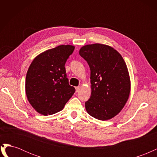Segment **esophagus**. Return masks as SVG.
Masks as SVG:
<instances>
[{
  "mask_svg": "<svg viewBox=\"0 0 157 157\" xmlns=\"http://www.w3.org/2000/svg\"><path fill=\"white\" fill-rule=\"evenodd\" d=\"M75 89H76V92H79V91H80V86H77V87H76V88H75Z\"/></svg>",
  "mask_w": 157,
  "mask_h": 157,
  "instance_id": "esophagus-1",
  "label": "esophagus"
}]
</instances>
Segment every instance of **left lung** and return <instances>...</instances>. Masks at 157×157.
I'll return each mask as SVG.
<instances>
[{"label": "left lung", "mask_w": 157, "mask_h": 157, "mask_svg": "<svg viewBox=\"0 0 157 157\" xmlns=\"http://www.w3.org/2000/svg\"><path fill=\"white\" fill-rule=\"evenodd\" d=\"M80 56L87 61L90 69L92 93L85 102L90 115L106 121L121 112L130 93V79L122 56L105 44L82 46Z\"/></svg>", "instance_id": "8db88e82"}]
</instances>
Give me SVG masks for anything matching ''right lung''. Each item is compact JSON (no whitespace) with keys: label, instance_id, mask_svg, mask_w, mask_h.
<instances>
[{"label":"right lung","instance_id":"right-lung-1","mask_svg":"<svg viewBox=\"0 0 157 157\" xmlns=\"http://www.w3.org/2000/svg\"><path fill=\"white\" fill-rule=\"evenodd\" d=\"M75 46L60 45L38 55L31 63L25 79V92L31 106L41 115L62 110L75 88L69 84L65 64Z\"/></svg>","mask_w":157,"mask_h":157}]
</instances>
